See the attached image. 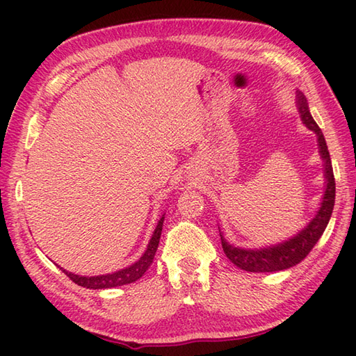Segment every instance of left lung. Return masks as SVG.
<instances>
[{
	"label": "left lung",
	"mask_w": 356,
	"mask_h": 356,
	"mask_svg": "<svg viewBox=\"0 0 356 356\" xmlns=\"http://www.w3.org/2000/svg\"><path fill=\"white\" fill-rule=\"evenodd\" d=\"M297 108L303 124L309 130H312L316 134V140H318V153L321 156L324 166V179H326V188H324L321 207L316 211L312 220L300 232L295 234L293 237L282 241V243L270 245L266 248H237L231 245L229 241H226L223 234L220 232L222 248L226 257H228L237 268L248 272H275L289 269L295 266V264H298L301 260L306 259L307 254L312 251L316 241L323 236V232L326 229V226L330 220L332 211H334L335 177L334 170H332L326 139H324L323 131L320 130V127L316 125L311 111H309L307 101L301 92H297Z\"/></svg>",
	"instance_id": "8db88e82"
}]
</instances>
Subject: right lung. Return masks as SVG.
<instances>
[{
	"instance_id": "1",
	"label": "right lung",
	"mask_w": 356,
	"mask_h": 356,
	"mask_svg": "<svg viewBox=\"0 0 356 356\" xmlns=\"http://www.w3.org/2000/svg\"><path fill=\"white\" fill-rule=\"evenodd\" d=\"M163 220H165V214L161 217V220L157 222V226L153 232V236H151V238L148 241L145 252L142 254V257L138 261H134L128 268L111 272V274L93 275V277L76 275V274H73V272H69L63 268L61 269L64 274L72 280V282H74L78 286L87 287V289H110V287H118V286L134 283L136 280H139L143 274H145L147 269L151 266V263H153V260H154V255H156L157 246H159V240H161Z\"/></svg>"
}]
</instances>
